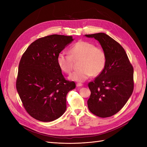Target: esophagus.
Instances as JSON below:
<instances>
[{
	"label": "esophagus",
	"mask_w": 147,
	"mask_h": 147,
	"mask_svg": "<svg viewBox=\"0 0 147 147\" xmlns=\"http://www.w3.org/2000/svg\"><path fill=\"white\" fill-rule=\"evenodd\" d=\"M76 86H77V87H80V86H83V84H82V83H77V84H76Z\"/></svg>",
	"instance_id": "34e87169"
}]
</instances>
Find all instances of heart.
<instances>
[{
    "label": "heart",
    "instance_id": "1",
    "mask_svg": "<svg viewBox=\"0 0 147 147\" xmlns=\"http://www.w3.org/2000/svg\"><path fill=\"white\" fill-rule=\"evenodd\" d=\"M69 53L70 55L64 52L59 53L57 56V63L64 72L70 74L74 68V60L80 59L79 67L81 69L70 75V80L83 82L92 75H99L105 68V52L92 43L80 40L71 47Z\"/></svg>",
    "mask_w": 147,
    "mask_h": 147
}]
</instances>
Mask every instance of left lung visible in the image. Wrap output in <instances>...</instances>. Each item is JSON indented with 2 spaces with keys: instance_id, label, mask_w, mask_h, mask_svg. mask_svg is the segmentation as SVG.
<instances>
[{
  "instance_id": "left-lung-1",
  "label": "left lung",
  "mask_w": 147,
  "mask_h": 147,
  "mask_svg": "<svg viewBox=\"0 0 147 147\" xmlns=\"http://www.w3.org/2000/svg\"><path fill=\"white\" fill-rule=\"evenodd\" d=\"M84 36L97 40L107 56L104 70L88 84L91 95L88 107L97 117H112L123 107L132 95L134 69L124 48L109 35L100 32Z\"/></svg>"
}]
</instances>
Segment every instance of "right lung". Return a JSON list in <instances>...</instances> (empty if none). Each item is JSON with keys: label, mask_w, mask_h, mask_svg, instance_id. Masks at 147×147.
Masks as SVG:
<instances>
[{"label": "right lung", "mask_w": 147, "mask_h": 147, "mask_svg": "<svg viewBox=\"0 0 147 147\" xmlns=\"http://www.w3.org/2000/svg\"><path fill=\"white\" fill-rule=\"evenodd\" d=\"M74 40L57 34L40 38L21 57L16 90L26 110L38 121H54L66 110V96L75 83L64 78L57 56Z\"/></svg>", "instance_id": "add662e5"}]
</instances>
